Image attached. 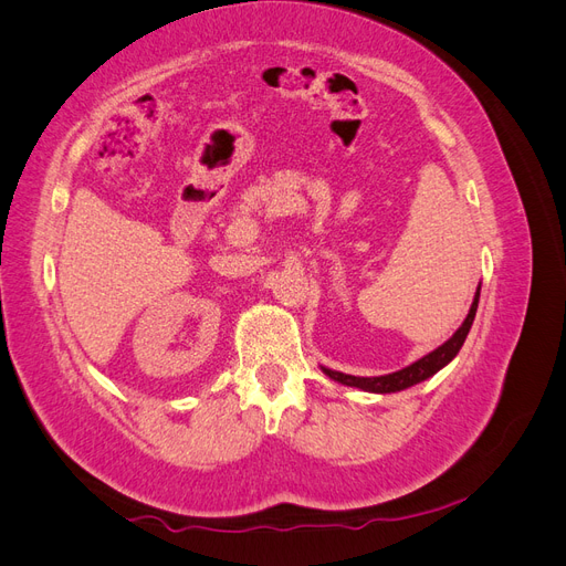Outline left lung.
I'll list each match as a JSON object with an SVG mask.
<instances>
[{
  "instance_id": "1",
  "label": "left lung",
  "mask_w": 566,
  "mask_h": 566,
  "mask_svg": "<svg viewBox=\"0 0 566 566\" xmlns=\"http://www.w3.org/2000/svg\"><path fill=\"white\" fill-rule=\"evenodd\" d=\"M479 290H482V285H476V293H474V300H472V306H470V314L468 318L462 321L460 328L453 333V337H449L447 342H443L441 347H437L434 352H430L427 356L418 358L416 364H410L397 373H387V375H378V378H356V375H347V373H339V370H331L321 366V370L328 375L331 380L339 382V385H347V387H356L361 391H373V394H391V391H401V389H408L413 387L418 382H424L427 378H432L434 373H439L443 366H449L455 354L460 352L462 342H465L470 328H472V321H474V314H476V304H479Z\"/></svg>"
}]
</instances>
